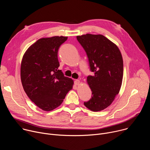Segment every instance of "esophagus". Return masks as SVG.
<instances>
[{
	"label": "esophagus",
	"mask_w": 150,
	"mask_h": 150,
	"mask_svg": "<svg viewBox=\"0 0 150 150\" xmlns=\"http://www.w3.org/2000/svg\"><path fill=\"white\" fill-rule=\"evenodd\" d=\"M74 83L75 85H79L80 83V81L79 79H76L75 81H74Z\"/></svg>",
	"instance_id": "34e87169"
}]
</instances>
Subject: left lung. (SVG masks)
<instances>
[{
	"instance_id": "8db88e82",
	"label": "left lung",
	"mask_w": 150,
	"mask_h": 150,
	"mask_svg": "<svg viewBox=\"0 0 150 150\" xmlns=\"http://www.w3.org/2000/svg\"><path fill=\"white\" fill-rule=\"evenodd\" d=\"M76 38L87 53L90 71L94 72L87 79L91 98L83 104L93 112L103 110L112 104L121 87L123 74L121 53L115 44L101 34H87Z\"/></svg>"
}]
</instances>
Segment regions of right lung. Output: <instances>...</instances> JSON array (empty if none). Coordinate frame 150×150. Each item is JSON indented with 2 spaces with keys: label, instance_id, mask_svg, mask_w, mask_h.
<instances>
[{
  "label": "right lung",
  "instance_id": "1",
  "mask_svg": "<svg viewBox=\"0 0 150 150\" xmlns=\"http://www.w3.org/2000/svg\"><path fill=\"white\" fill-rule=\"evenodd\" d=\"M67 39L63 36L40 38L23 57L21 79L24 90L42 110L49 112L57 108L72 88L74 81L58 69V50Z\"/></svg>",
  "mask_w": 150,
  "mask_h": 150
}]
</instances>
